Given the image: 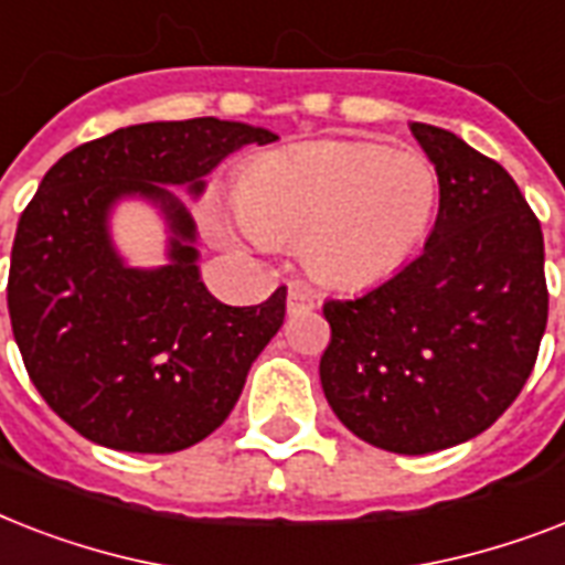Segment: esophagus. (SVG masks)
Returning a JSON list of instances; mask_svg holds the SVG:
<instances>
[{"label": "esophagus", "instance_id": "obj_1", "mask_svg": "<svg viewBox=\"0 0 565 565\" xmlns=\"http://www.w3.org/2000/svg\"><path fill=\"white\" fill-rule=\"evenodd\" d=\"M317 299H313V292L305 290V287H290L287 292V310L290 313H305V310H313Z\"/></svg>", "mask_w": 565, "mask_h": 565}]
</instances>
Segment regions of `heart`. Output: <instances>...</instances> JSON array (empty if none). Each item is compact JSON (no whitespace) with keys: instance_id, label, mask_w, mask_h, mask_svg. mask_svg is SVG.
I'll return each mask as SVG.
<instances>
[{"instance_id":"b5f03b06","label":"heart","mask_w":565,"mask_h":565,"mask_svg":"<svg viewBox=\"0 0 565 565\" xmlns=\"http://www.w3.org/2000/svg\"><path fill=\"white\" fill-rule=\"evenodd\" d=\"M439 202L437 167L381 143H308L239 172V225L257 243H301L308 273L334 290L384 281L416 252Z\"/></svg>"}]
</instances>
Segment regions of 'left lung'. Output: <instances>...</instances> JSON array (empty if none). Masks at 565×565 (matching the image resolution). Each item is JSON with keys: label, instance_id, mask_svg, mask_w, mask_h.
I'll return each mask as SVG.
<instances>
[{"label": "left lung", "instance_id": "1", "mask_svg": "<svg viewBox=\"0 0 565 565\" xmlns=\"http://www.w3.org/2000/svg\"><path fill=\"white\" fill-rule=\"evenodd\" d=\"M439 175L425 252L358 299L326 301L319 381L354 437L430 455L478 437L534 370L548 322L543 228L501 163L411 122Z\"/></svg>", "mask_w": 565, "mask_h": 565}]
</instances>
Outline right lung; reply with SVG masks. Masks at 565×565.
I'll return each mask as SVG.
<instances>
[{
  "instance_id": "1",
  "label": "right lung",
  "mask_w": 565,
  "mask_h": 565,
  "mask_svg": "<svg viewBox=\"0 0 565 565\" xmlns=\"http://www.w3.org/2000/svg\"><path fill=\"white\" fill-rule=\"evenodd\" d=\"M269 128L199 117L140 122L66 152L22 211L11 248L8 310L31 384L82 437L117 451L195 446L234 411L257 354L278 334L287 287L252 308L213 299L202 281L193 199ZM152 203L168 260L131 267L113 243L119 201Z\"/></svg>"
}]
</instances>
